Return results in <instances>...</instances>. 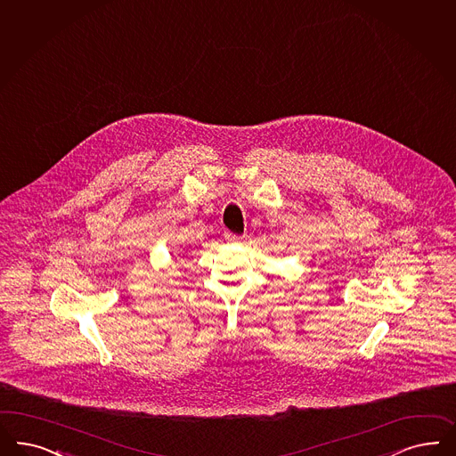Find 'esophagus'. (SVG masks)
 <instances>
[{"instance_id":"34e87169","label":"esophagus","mask_w":456,"mask_h":456,"mask_svg":"<svg viewBox=\"0 0 456 456\" xmlns=\"http://www.w3.org/2000/svg\"><path fill=\"white\" fill-rule=\"evenodd\" d=\"M228 240H230V241H241V236L228 235Z\"/></svg>"}]
</instances>
